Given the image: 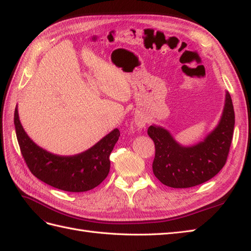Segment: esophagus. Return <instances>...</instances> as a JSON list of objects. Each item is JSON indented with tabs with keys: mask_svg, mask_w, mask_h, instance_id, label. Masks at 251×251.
<instances>
[{
	"mask_svg": "<svg viewBox=\"0 0 251 251\" xmlns=\"http://www.w3.org/2000/svg\"><path fill=\"white\" fill-rule=\"evenodd\" d=\"M135 123L138 128H143L147 125V119H145L144 116L138 114L135 116Z\"/></svg>",
	"mask_w": 251,
	"mask_h": 251,
	"instance_id": "obj_1",
	"label": "esophagus"
}]
</instances>
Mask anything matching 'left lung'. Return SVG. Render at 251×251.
Instances as JSON below:
<instances>
[{
  "label": "left lung",
  "instance_id": "1",
  "mask_svg": "<svg viewBox=\"0 0 251 251\" xmlns=\"http://www.w3.org/2000/svg\"><path fill=\"white\" fill-rule=\"evenodd\" d=\"M234 123V109L226 92L219 124L202 142L194 147H182L165 128L150 126L148 135L155 143V176L172 188L194 187L214 177L228 158Z\"/></svg>",
  "mask_w": 251,
  "mask_h": 251
}]
</instances>
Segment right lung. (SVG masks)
<instances>
[{
	"label": "right lung",
	"instance_id": "obj_1",
	"mask_svg": "<svg viewBox=\"0 0 251 251\" xmlns=\"http://www.w3.org/2000/svg\"><path fill=\"white\" fill-rule=\"evenodd\" d=\"M14 123L21 154L33 176L52 187L69 192H83L95 188L110 171L109 156L120 137L115 128L83 153L59 156L35 144L20 123L15 109Z\"/></svg>",
	"mask_w": 251,
	"mask_h": 251
}]
</instances>
